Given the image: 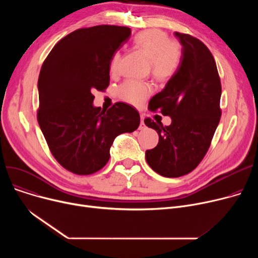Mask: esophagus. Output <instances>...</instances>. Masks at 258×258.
Listing matches in <instances>:
<instances>
[{
  "label": "esophagus",
  "mask_w": 258,
  "mask_h": 258,
  "mask_svg": "<svg viewBox=\"0 0 258 258\" xmlns=\"http://www.w3.org/2000/svg\"><path fill=\"white\" fill-rule=\"evenodd\" d=\"M146 126L144 124V118L141 117V122H140V125H139V130H145Z\"/></svg>",
  "instance_id": "obj_1"
}]
</instances>
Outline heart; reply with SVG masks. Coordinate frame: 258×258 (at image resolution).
<instances>
[{
	"label": "heart",
	"mask_w": 258,
	"mask_h": 258,
	"mask_svg": "<svg viewBox=\"0 0 258 258\" xmlns=\"http://www.w3.org/2000/svg\"><path fill=\"white\" fill-rule=\"evenodd\" d=\"M134 45L151 60L153 76L161 81L171 78L177 72L181 60V48L175 42H169L167 34L158 29H150L138 33ZM120 54L116 53L111 60V72L116 73ZM152 93V87L141 81L127 80L119 89V96L132 103L139 104Z\"/></svg>",
	"instance_id": "b5f03b06"
}]
</instances>
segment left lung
Returning a JSON list of instances; mask_svg holds the SVG:
<instances>
[{"mask_svg":"<svg viewBox=\"0 0 258 258\" xmlns=\"http://www.w3.org/2000/svg\"><path fill=\"white\" fill-rule=\"evenodd\" d=\"M182 45L175 74L150 100V110L169 116L171 123L146 118L159 135L158 145L145 152L147 164L166 178L192 171L206 155L221 119V80L215 60L200 39L174 32Z\"/></svg>","mask_w":258,"mask_h":258,"instance_id":"8db88e82","label":"left lung"}]
</instances>
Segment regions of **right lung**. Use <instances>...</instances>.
Returning a JSON list of instances; mask_svg holds the SVG:
<instances>
[{"label": "right lung", "mask_w": 258, "mask_h": 258, "mask_svg": "<svg viewBox=\"0 0 258 258\" xmlns=\"http://www.w3.org/2000/svg\"><path fill=\"white\" fill-rule=\"evenodd\" d=\"M127 27L100 25L77 29L53 47L40 69L37 121L52 155L76 174H91L110 159L117 136L136 131V108L117 102L94 106V90L110 84L114 53L127 42Z\"/></svg>", "instance_id": "1"}]
</instances>
